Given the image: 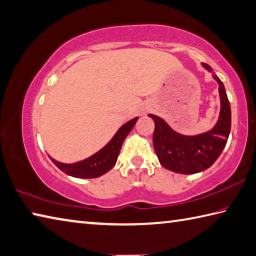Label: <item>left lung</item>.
<instances>
[{
  "instance_id": "1",
  "label": "left lung",
  "mask_w": 256,
  "mask_h": 256,
  "mask_svg": "<svg viewBox=\"0 0 256 256\" xmlns=\"http://www.w3.org/2000/svg\"><path fill=\"white\" fill-rule=\"evenodd\" d=\"M202 66L209 72L212 68L207 64ZM220 96V114L212 131L194 136H184L174 132L159 116L150 114L154 120L153 146L160 164L166 169L176 174H192L208 169L224 150L230 132V105L224 84L216 75Z\"/></svg>"
}]
</instances>
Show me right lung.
I'll list each match as a JSON object with an SVG mask.
<instances>
[{
    "label": "right lung",
    "mask_w": 256,
    "mask_h": 256,
    "mask_svg": "<svg viewBox=\"0 0 256 256\" xmlns=\"http://www.w3.org/2000/svg\"><path fill=\"white\" fill-rule=\"evenodd\" d=\"M138 120V118L128 120L125 123L122 128H120L115 136H113L106 146L100 150L95 154L87 158V159L76 162V164H62V162L56 161L52 158H50L51 161L58 166V168L64 172L75 178H82V179H90V178H97V176H103L113 168L116 164L118 156L120 154V148H122L123 141L125 138L128 136L131 130L134 128Z\"/></svg>",
    "instance_id": "add662e5"
}]
</instances>
